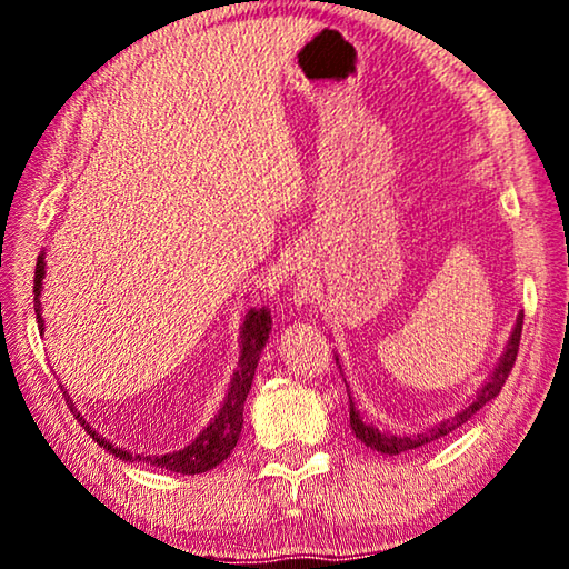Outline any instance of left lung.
I'll return each instance as SVG.
<instances>
[{
  "label": "left lung",
  "instance_id": "left-lung-1",
  "mask_svg": "<svg viewBox=\"0 0 569 569\" xmlns=\"http://www.w3.org/2000/svg\"><path fill=\"white\" fill-rule=\"evenodd\" d=\"M522 319H525V316L519 313L515 329H512V333H509V341L505 346V351H502V356H499V361L495 366V371L489 373V379L481 383L475 397H471L457 413H451L449 419H441L439 423H431L429 429L419 431V435H391V431L379 429L377 423L363 421V417L359 413V409H356V403L351 399V391H349V421H351V431L356 435V439H359L361 445H366L373 451H381V455L393 457V455H401V451L419 449L423 445H429V441H437L439 437H447L449 431H455L457 427H461V423L469 421L481 407H485V403L492 401L497 393L502 391L509 371H512L515 359H517L519 336H522ZM336 363H339V356H336ZM339 369H341V363H339Z\"/></svg>",
  "mask_w": 569,
  "mask_h": 569
}]
</instances>
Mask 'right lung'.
Instances as JSON below:
<instances>
[{"instance_id":"add662e5","label":"right lung","mask_w":569,"mask_h":569,"mask_svg":"<svg viewBox=\"0 0 569 569\" xmlns=\"http://www.w3.org/2000/svg\"><path fill=\"white\" fill-rule=\"evenodd\" d=\"M42 278H44V250L37 256V268H34V313H37V329L44 333V319H42ZM271 311L268 308H250L243 319V326H240V359H238V369L230 379V387L223 403L213 419H210L208 427L200 431V435L190 441L188 447H182L178 451H170V455H132L130 449H122L118 445H112L110 439H104L90 427V421L77 411L74 401L67 397L64 391L67 407L74 413V419L82 423L84 431L98 441L102 449H108L112 457H118L122 461H138V465H152L168 471H176V475H203V471L218 467L220 461H226L230 457V451L236 449L240 429H243V403L250 391V383H253L256 377V366L258 359H261V351L268 341V331H271Z\"/></svg>"}]
</instances>
